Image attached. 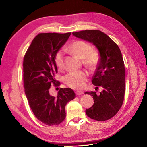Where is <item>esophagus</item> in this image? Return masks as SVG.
I'll return each mask as SVG.
<instances>
[{
  "instance_id": "1",
  "label": "esophagus",
  "mask_w": 147,
  "mask_h": 147,
  "mask_svg": "<svg viewBox=\"0 0 147 147\" xmlns=\"http://www.w3.org/2000/svg\"><path fill=\"white\" fill-rule=\"evenodd\" d=\"M75 93H76L77 96H80V95H82L84 94L83 91H76V92H75Z\"/></svg>"
}]
</instances>
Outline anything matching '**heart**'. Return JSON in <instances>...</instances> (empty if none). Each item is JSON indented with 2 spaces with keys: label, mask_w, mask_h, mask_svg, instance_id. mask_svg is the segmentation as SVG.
<instances>
[{
  "label": "heart",
  "mask_w": 147,
  "mask_h": 147,
  "mask_svg": "<svg viewBox=\"0 0 147 147\" xmlns=\"http://www.w3.org/2000/svg\"><path fill=\"white\" fill-rule=\"evenodd\" d=\"M66 50L82 60L84 66L90 69L96 67L100 62V56L96 49H91V46L83 40H76L68 46ZM64 54L62 51H59L54 57L56 67L59 69L63 67ZM88 74L83 71H71L64 77V82L67 86L76 89L82 88L85 84Z\"/></svg>",
  "instance_id": "b5f03b06"
}]
</instances>
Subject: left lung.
Wrapping results in <instances>:
<instances>
[{
    "instance_id": "left-lung-1",
    "label": "left lung",
    "mask_w": 147,
    "mask_h": 147,
    "mask_svg": "<svg viewBox=\"0 0 147 147\" xmlns=\"http://www.w3.org/2000/svg\"><path fill=\"white\" fill-rule=\"evenodd\" d=\"M73 34L93 43L100 56L92 83L96 88L101 86L103 90L99 95L96 92H85L94 100L93 105L86 110V114L95 120H108L117 113L124 100L125 69L121 51L110 37L100 30H81Z\"/></svg>"
}]
</instances>
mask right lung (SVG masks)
Segmentation results:
<instances>
[{"instance_id":"right-lung-1","label":"right lung","mask_w":147,"mask_h":147,"mask_svg":"<svg viewBox=\"0 0 147 147\" xmlns=\"http://www.w3.org/2000/svg\"><path fill=\"white\" fill-rule=\"evenodd\" d=\"M71 34H39L24 57V84L29 106L36 117L49 126L64 121L65 106L75 98L74 91L69 88H61L57 97L49 94L51 83L57 84L54 78L57 72L54 57Z\"/></svg>"}]
</instances>
